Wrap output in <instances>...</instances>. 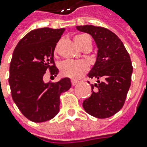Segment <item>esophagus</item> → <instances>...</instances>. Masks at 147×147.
<instances>
[{"label": "esophagus", "mask_w": 147, "mask_h": 147, "mask_svg": "<svg viewBox=\"0 0 147 147\" xmlns=\"http://www.w3.org/2000/svg\"><path fill=\"white\" fill-rule=\"evenodd\" d=\"M71 83H72L73 86H75V85H77V84L78 83V81H77V80H72V81H71Z\"/></svg>", "instance_id": "esophagus-1"}]
</instances>
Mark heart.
Instances as JSON below:
<instances>
[{
  "mask_svg": "<svg viewBox=\"0 0 147 147\" xmlns=\"http://www.w3.org/2000/svg\"><path fill=\"white\" fill-rule=\"evenodd\" d=\"M89 37L86 35H78L74 37V42L80 48ZM88 65L82 60H65L59 64V70L63 76L70 78L72 79H78L86 74Z\"/></svg>",
  "mask_w": 147,
  "mask_h": 147,
  "instance_id": "b5f03b06",
  "label": "heart"
}]
</instances>
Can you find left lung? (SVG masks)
<instances>
[{"instance_id":"left-lung-1","label":"left lung","mask_w":147,"mask_h":147,"mask_svg":"<svg viewBox=\"0 0 147 147\" xmlns=\"http://www.w3.org/2000/svg\"><path fill=\"white\" fill-rule=\"evenodd\" d=\"M76 28L90 34L98 49L96 62L88 74L97 81L92 84L91 96L82 102L83 109L96 118H109L123 107L130 88L133 73L130 56L121 40L109 29L93 25Z\"/></svg>"}]
</instances>
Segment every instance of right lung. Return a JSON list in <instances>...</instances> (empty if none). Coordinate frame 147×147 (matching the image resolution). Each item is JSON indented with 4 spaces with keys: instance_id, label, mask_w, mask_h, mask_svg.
<instances>
[{
    "instance_id": "add662e5",
    "label": "right lung",
    "mask_w": 147,
    "mask_h": 147,
    "mask_svg": "<svg viewBox=\"0 0 147 147\" xmlns=\"http://www.w3.org/2000/svg\"><path fill=\"white\" fill-rule=\"evenodd\" d=\"M65 28L33 29L20 40L9 65V84L14 103L27 119L35 123L51 119L59 110V96L71 88L70 79L45 82L47 69L56 75L54 51Z\"/></svg>"
}]
</instances>
